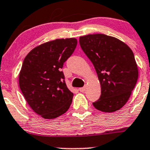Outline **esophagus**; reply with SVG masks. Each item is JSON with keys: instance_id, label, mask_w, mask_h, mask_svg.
Masks as SVG:
<instances>
[{"instance_id": "obj_1", "label": "esophagus", "mask_w": 150, "mask_h": 150, "mask_svg": "<svg viewBox=\"0 0 150 150\" xmlns=\"http://www.w3.org/2000/svg\"><path fill=\"white\" fill-rule=\"evenodd\" d=\"M79 90H80L81 93H84V92L86 90V88H85V87H84V88H80V89H79Z\"/></svg>"}]
</instances>
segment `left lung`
<instances>
[{
	"instance_id": "obj_1",
	"label": "left lung",
	"mask_w": 150,
	"mask_h": 150,
	"mask_svg": "<svg viewBox=\"0 0 150 150\" xmlns=\"http://www.w3.org/2000/svg\"><path fill=\"white\" fill-rule=\"evenodd\" d=\"M80 47L93 62L101 87L97 110L113 112L121 109L130 97L138 78L134 54L126 43L105 34H90L79 38Z\"/></svg>"
}]
</instances>
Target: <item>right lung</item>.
<instances>
[{
	"label": "right lung",
	"instance_id": "1",
	"mask_svg": "<svg viewBox=\"0 0 150 150\" xmlns=\"http://www.w3.org/2000/svg\"><path fill=\"white\" fill-rule=\"evenodd\" d=\"M76 38L56 39L34 47L25 57L19 86L28 104L44 119H54L70 108L73 93L61 68L76 47Z\"/></svg>",
	"mask_w": 150,
	"mask_h": 150
}]
</instances>
